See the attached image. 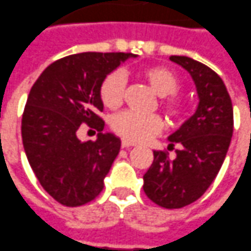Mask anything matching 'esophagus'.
Instances as JSON below:
<instances>
[{"mask_svg":"<svg viewBox=\"0 0 251 251\" xmlns=\"http://www.w3.org/2000/svg\"><path fill=\"white\" fill-rule=\"evenodd\" d=\"M134 145H135L134 142H131V141H127V139H123V141H122L123 148H129V146H134Z\"/></svg>","mask_w":251,"mask_h":251,"instance_id":"obj_1","label":"esophagus"}]
</instances>
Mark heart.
Instances as JSON below:
<instances>
[{"instance_id": "1", "label": "heart", "mask_w": 251, "mask_h": 251, "mask_svg": "<svg viewBox=\"0 0 251 251\" xmlns=\"http://www.w3.org/2000/svg\"><path fill=\"white\" fill-rule=\"evenodd\" d=\"M141 77L145 80L156 95L161 98L160 105L170 119L179 120L184 114V106L174 97L179 90V80L174 72L163 66H152L142 70ZM99 97L102 103L107 109H116L122 105L124 97V78L122 73L114 72L106 77L100 84ZM110 126L113 131L127 141H144L159 132L161 128V120L157 116H142L135 112H122L116 114Z\"/></svg>"}]
</instances>
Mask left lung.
Listing matches in <instances>:
<instances>
[{"label":"left lung","instance_id":"left-lung-1","mask_svg":"<svg viewBox=\"0 0 251 251\" xmlns=\"http://www.w3.org/2000/svg\"><path fill=\"white\" fill-rule=\"evenodd\" d=\"M170 60L191 75L199 103L195 113L169 137L170 160L153 151V163L144 176V191L164 208H181L198 200L213 184L223 166L233 132L231 97L221 77L206 65L188 56Z\"/></svg>","mask_w":251,"mask_h":251}]
</instances>
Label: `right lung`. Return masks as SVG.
I'll return each mask as SVG.
<instances>
[{
  "instance_id": "right-lung-1",
  "label": "right lung",
  "mask_w": 251,
  "mask_h": 251,
  "mask_svg": "<svg viewBox=\"0 0 251 251\" xmlns=\"http://www.w3.org/2000/svg\"><path fill=\"white\" fill-rule=\"evenodd\" d=\"M134 53L82 52L51 63L28 94L22 117V139L37 179L63 206L94 200L120 152L122 141L102 132L100 84ZM81 122L100 131L97 141L76 137Z\"/></svg>"
}]
</instances>
